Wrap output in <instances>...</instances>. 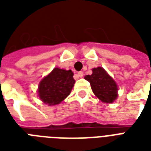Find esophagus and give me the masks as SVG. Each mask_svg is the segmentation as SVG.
<instances>
[{
	"label": "esophagus",
	"instance_id": "esophagus-1",
	"mask_svg": "<svg viewBox=\"0 0 151 151\" xmlns=\"http://www.w3.org/2000/svg\"><path fill=\"white\" fill-rule=\"evenodd\" d=\"M78 78H82V77H83V72H82V71H80V72H78Z\"/></svg>",
	"mask_w": 151,
	"mask_h": 151
}]
</instances>
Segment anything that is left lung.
<instances>
[{
	"instance_id": "8db88e82",
	"label": "left lung",
	"mask_w": 151,
	"mask_h": 151,
	"mask_svg": "<svg viewBox=\"0 0 151 151\" xmlns=\"http://www.w3.org/2000/svg\"><path fill=\"white\" fill-rule=\"evenodd\" d=\"M85 79L89 81L93 93L103 103H114L117 98V84L103 67L93 68L92 74L86 75Z\"/></svg>"
}]
</instances>
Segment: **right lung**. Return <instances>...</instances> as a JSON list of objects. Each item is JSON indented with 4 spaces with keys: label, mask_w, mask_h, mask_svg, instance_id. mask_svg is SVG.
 <instances>
[{
    "label": "right lung",
    "mask_w": 151,
    "mask_h": 151,
    "mask_svg": "<svg viewBox=\"0 0 151 151\" xmlns=\"http://www.w3.org/2000/svg\"><path fill=\"white\" fill-rule=\"evenodd\" d=\"M71 70L54 68L39 84L38 96L48 106L57 105L66 99L71 92L75 81Z\"/></svg>",
    "instance_id": "add662e5"
}]
</instances>
